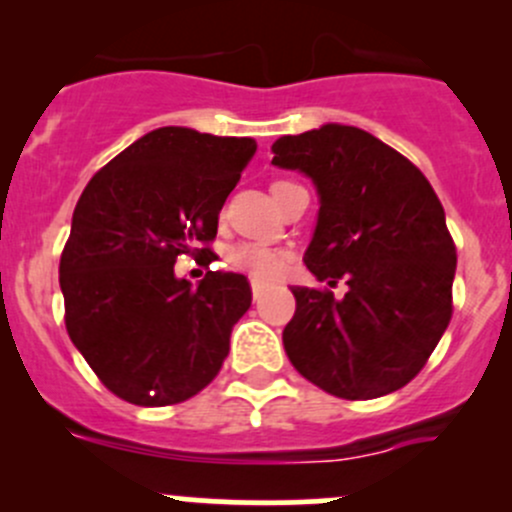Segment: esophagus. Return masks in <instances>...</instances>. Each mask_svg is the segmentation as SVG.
Segmentation results:
<instances>
[{
	"mask_svg": "<svg viewBox=\"0 0 512 512\" xmlns=\"http://www.w3.org/2000/svg\"><path fill=\"white\" fill-rule=\"evenodd\" d=\"M265 292H267V287H265V285H262V282L252 280V297H255V299H260V297H262V294H265Z\"/></svg>",
	"mask_w": 512,
	"mask_h": 512,
	"instance_id": "obj_1",
	"label": "esophagus"
}]
</instances>
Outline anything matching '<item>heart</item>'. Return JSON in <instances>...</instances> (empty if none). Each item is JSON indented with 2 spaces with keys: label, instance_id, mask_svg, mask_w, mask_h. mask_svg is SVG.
I'll use <instances>...</instances> for the list:
<instances>
[{
  "label": "heart",
  "instance_id": "obj_1",
  "mask_svg": "<svg viewBox=\"0 0 512 512\" xmlns=\"http://www.w3.org/2000/svg\"><path fill=\"white\" fill-rule=\"evenodd\" d=\"M230 262L237 270L247 272L252 280L270 282L280 277L287 267V257L280 250L260 242H242L230 252Z\"/></svg>",
  "mask_w": 512,
  "mask_h": 512
}]
</instances>
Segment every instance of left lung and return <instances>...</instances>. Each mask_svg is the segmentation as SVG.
<instances>
[{
    "mask_svg": "<svg viewBox=\"0 0 512 512\" xmlns=\"http://www.w3.org/2000/svg\"><path fill=\"white\" fill-rule=\"evenodd\" d=\"M277 168L312 178L319 215L304 252L309 272L337 287H292L282 332L294 369L349 401L401 389L423 369L451 322L456 245L426 175L356 126L282 136Z\"/></svg>",
    "mask_w": 512,
    "mask_h": 512,
    "instance_id": "obj_1",
    "label": "left lung"
}]
</instances>
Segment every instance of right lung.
<instances>
[{"label": "right lung", "instance_id": "right-lung-1", "mask_svg": "<svg viewBox=\"0 0 512 512\" xmlns=\"http://www.w3.org/2000/svg\"><path fill=\"white\" fill-rule=\"evenodd\" d=\"M257 151L252 138L165 126L89 180L61 252L66 332L106 389L170 406L218 376L230 332L250 309L237 272L175 277L178 255H213L218 215ZM213 260V257H210Z\"/></svg>", "mask_w": 512, "mask_h": 512}]
</instances>
